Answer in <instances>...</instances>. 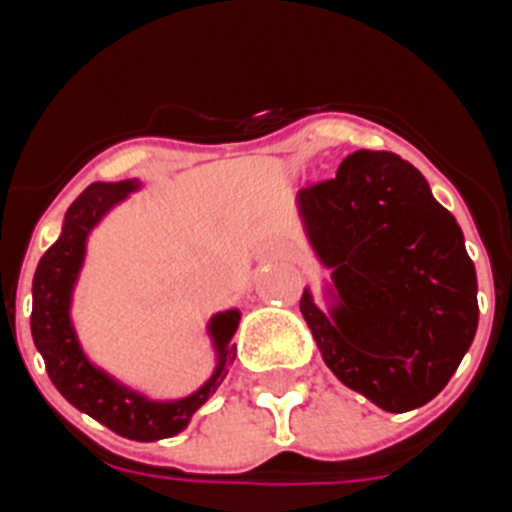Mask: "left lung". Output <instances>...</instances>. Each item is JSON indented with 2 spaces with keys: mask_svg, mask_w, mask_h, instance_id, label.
I'll return each instance as SVG.
<instances>
[{
  "mask_svg": "<svg viewBox=\"0 0 512 512\" xmlns=\"http://www.w3.org/2000/svg\"><path fill=\"white\" fill-rule=\"evenodd\" d=\"M297 202L312 248L333 269L330 312L307 289L300 300L330 372L387 413L431 402L479 320L477 274L454 215L390 151L351 153Z\"/></svg>",
  "mask_w": 512,
  "mask_h": 512,
  "instance_id": "left-lung-1",
  "label": "left lung"
}]
</instances>
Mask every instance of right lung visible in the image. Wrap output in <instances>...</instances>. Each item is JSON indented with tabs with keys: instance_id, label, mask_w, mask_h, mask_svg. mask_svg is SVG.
I'll use <instances>...</instances> for the list:
<instances>
[{
	"instance_id": "obj_1",
	"label": "right lung",
	"mask_w": 512,
	"mask_h": 512,
	"mask_svg": "<svg viewBox=\"0 0 512 512\" xmlns=\"http://www.w3.org/2000/svg\"><path fill=\"white\" fill-rule=\"evenodd\" d=\"M133 189H138V182L133 179L117 184H89L66 210L58 241L43 253L35 269L30 330L45 361V372L74 408L92 415L94 420L107 425L122 438L158 441V438H171L184 431L192 415L215 395L235 359V343H230V338L238 328L241 312H220L210 320V336L217 348L215 374L184 400L153 402L122 387L115 379L99 372L97 366L89 364L71 328V289L84 261V243H87L89 230L102 220L104 212L125 200Z\"/></svg>"
}]
</instances>
